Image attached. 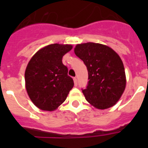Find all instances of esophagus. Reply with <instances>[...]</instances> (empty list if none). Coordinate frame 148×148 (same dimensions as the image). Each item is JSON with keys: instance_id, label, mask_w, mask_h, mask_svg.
Returning <instances> with one entry per match:
<instances>
[{"instance_id": "esophagus-1", "label": "esophagus", "mask_w": 148, "mask_h": 148, "mask_svg": "<svg viewBox=\"0 0 148 148\" xmlns=\"http://www.w3.org/2000/svg\"><path fill=\"white\" fill-rule=\"evenodd\" d=\"M73 81H74V84H75V86L78 85V80H77V78H73Z\"/></svg>"}]
</instances>
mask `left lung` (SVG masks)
Returning a JSON list of instances; mask_svg holds the SVG:
<instances>
[{"mask_svg": "<svg viewBox=\"0 0 148 148\" xmlns=\"http://www.w3.org/2000/svg\"><path fill=\"white\" fill-rule=\"evenodd\" d=\"M74 52L88 70V84L82 90L86 100L97 109L114 106L126 87L125 67L120 56L108 46L92 42L77 44Z\"/></svg>", "mask_w": 148, "mask_h": 148, "instance_id": "left-lung-1", "label": "left lung"}]
</instances>
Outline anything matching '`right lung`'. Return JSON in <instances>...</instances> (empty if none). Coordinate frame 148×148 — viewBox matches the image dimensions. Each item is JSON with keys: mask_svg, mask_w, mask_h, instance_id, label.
Segmentation results:
<instances>
[{"mask_svg": "<svg viewBox=\"0 0 148 148\" xmlns=\"http://www.w3.org/2000/svg\"><path fill=\"white\" fill-rule=\"evenodd\" d=\"M73 49L71 44H53L37 51L25 70L29 97L41 110L53 111L64 103L74 86L62 58Z\"/></svg>", "mask_w": 148, "mask_h": 148, "instance_id": "right-lung-1", "label": "right lung"}]
</instances>
